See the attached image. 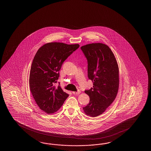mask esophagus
Returning a JSON list of instances; mask_svg holds the SVG:
<instances>
[{"label": "esophagus", "instance_id": "esophagus-1", "mask_svg": "<svg viewBox=\"0 0 151 151\" xmlns=\"http://www.w3.org/2000/svg\"><path fill=\"white\" fill-rule=\"evenodd\" d=\"M80 93H81V91H80V90H78L77 92H72V93L73 94H79Z\"/></svg>", "mask_w": 151, "mask_h": 151}]
</instances>
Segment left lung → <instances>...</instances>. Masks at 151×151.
Instances as JSON below:
<instances>
[{
	"label": "left lung",
	"mask_w": 151,
	"mask_h": 151,
	"mask_svg": "<svg viewBox=\"0 0 151 151\" xmlns=\"http://www.w3.org/2000/svg\"><path fill=\"white\" fill-rule=\"evenodd\" d=\"M88 63V77L93 88L85 91L90 103L83 107L87 116L103 114L116 99L119 85V68L116 57L107 45L92 43L81 47Z\"/></svg>",
	"instance_id": "1"
}]
</instances>
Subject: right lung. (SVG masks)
I'll return each instance as SVG.
<instances>
[{
  "label": "right lung",
  "instance_id": "1",
  "mask_svg": "<svg viewBox=\"0 0 151 151\" xmlns=\"http://www.w3.org/2000/svg\"><path fill=\"white\" fill-rule=\"evenodd\" d=\"M79 47V44L48 42L39 48L33 58L29 78L30 91L39 109L47 114L58 111L69 96L54 83L64 61Z\"/></svg>",
  "mask_w": 151,
  "mask_h": 151
}]
</instances>
